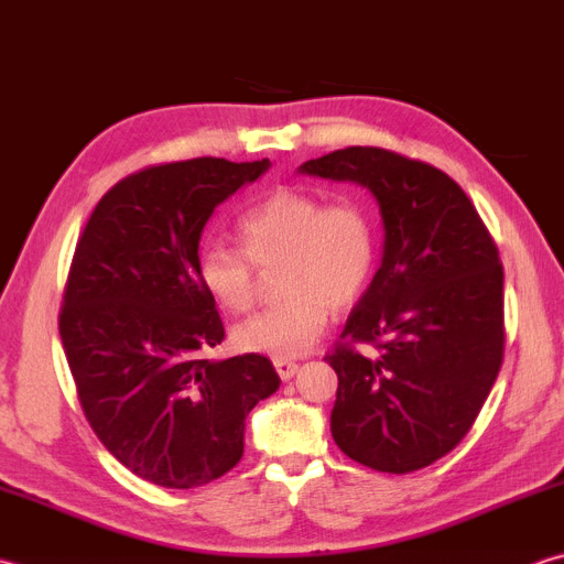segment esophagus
Segmentation results:
<instances>
[{
  "label": "esophagus",
  "mask_w": 564,
  "mask_h": 564,
  "mask_svg": "<svg viewBox=\"0 0 564 564\" xmlns=\"http://www.w3.org/2000/svg\"><path fill=\"white\" fill-rule=\"evenodd\" d=\"M273 367H275V371H279V377L283 381H291L297 371V364L291 359H273Z\"/></svg>",
  "instance_id": "1"
}]
</instances>
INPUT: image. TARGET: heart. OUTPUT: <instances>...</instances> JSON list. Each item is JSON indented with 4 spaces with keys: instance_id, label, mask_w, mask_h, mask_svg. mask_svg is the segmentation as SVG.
Returning <instances> with one entry per match:
<instances>
[{
    "instance_id": "obj_1",
    "label": "heart",
    "mask_w": 564,
    "mask_h": 564,
    "mask_svg": "<svg viewBox=\"0 0 564 564\" xmlns=\"http://www.w3.org/2000/svg\"><path fill=\"white\" fill-rule=\"evenodd\" d=\"M239 247L207 241L197 251V279L229 313L257 303L259 271L281 267L289 295L235 327V345L275 359L305 355L333 319V307L355 305L377 263V229L364 205L327 203L281 187L251 205L237 223Z\"/></svg>"
}]
</instances>
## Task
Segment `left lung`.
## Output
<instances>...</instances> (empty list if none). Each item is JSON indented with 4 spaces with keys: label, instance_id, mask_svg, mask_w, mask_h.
Returning a JSON list of instances; mask_svg holds the SVG:
<instances>
[{
    "label": "left lung",
    "instance_id": "1",
    "mask_svg": "<svg viewBox=\"0 0 564 564\" xmlns=\"http://www.w3.org/2000/svg\"><path fill=\"white\" fill-rule=\"evenodd\" d=\"M297 173L367 187L383 223L381 267L325 357L339 379L335 443L369 469H423L459 445L499 377V249L465 191L423 161L349 147Z\"/></svg>",
    "mask_w": 564,
    "mask_h": 564
}]
</instances>
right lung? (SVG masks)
Wrapping results in <instances>:
<instances>
[{"label": "right lung", "instance_id": "right-lung-1", "mask_svg": "<svg viewBox=\"0 0 564 564\" xmlns=\"http://www.w3.org/2000/svg\"><path fill=\"white\" fill-rule=\"evenodd\" d=\"M269 159L151 165L105 193L75 247L61 339L85 417L137 477L165 489L219 479L245 455V421L279 391L261 355L205 359L225 339L197 279L215 207Z\"/></svg>", "mask_w": 564, "mask_h": 564}]
</instances>
